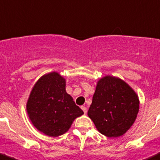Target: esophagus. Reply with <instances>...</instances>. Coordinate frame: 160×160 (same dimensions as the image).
I'll return each instance as SVG.
<instances>
[{"label":"esophagus","mask_w":160,"mask_h":160,"mask_svg":"<svg viewBox=\"0 0 160 160\" xmlns=\"http://www.w3.org/2000/svg\"><path fill=\"white\" fill-rule=\"evenodd\" d=\"M81 109H82V110H83V113H84V114H87V112H88V110H87V107H83V106H82V107H81Z\"/></svg>","instance_id":"34e87169"}]
</instances>
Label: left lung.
I'll return each instance as SVG.
<instances>
[{
    "label": "left lung",
    "instance_id": "obj_1",
    "mask_svg": "<svg viewBox=\"0 0 160 160\" xmlns=\"http://www.w3.org/2000/svg\"><path fill=\"white\" fill-rule=\"evenodd\" d=\"M138 111L134 91L121 79L107 76L98 82L88 115L101 133L118 137L132 126Z\"/></svg>",
    "mask_w": 160,
    "mask_h": 160
}]
</instances>
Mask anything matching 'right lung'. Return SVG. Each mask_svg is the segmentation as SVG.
<instances>
[{
	"label": "right lung",
	"instance_id": "obj_1",
	"mask_svg": "<svg viewBox=\"0 0 160 160\" xmlns=\"http://www.w3.org/2000/svg\"><path fill=\"white\" fill-rule=\"evenodd\" d=\"M27 110L33 125L50 137L68 130L74 119L83 114L65 91V80L50 72L37 81L31 92Z\"/></svg>",
	"mask_w": 160,
	"mask_h": 160
}]
</instances>
